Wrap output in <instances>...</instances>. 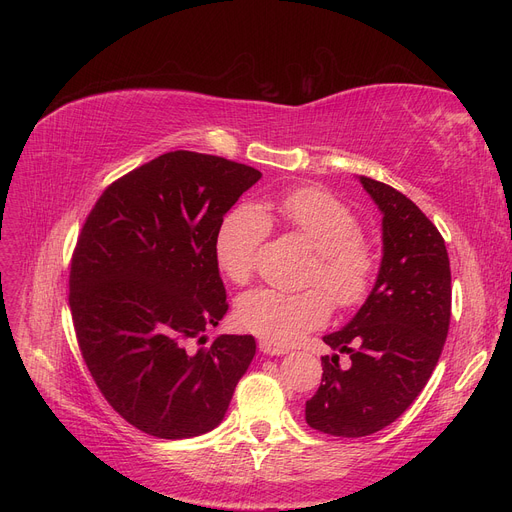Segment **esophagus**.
Masks as SVG:
<instances>
[{
    "label": "esophagus",
    "mask_w": 512,
    "mask_h": 512,
    "mask_svg": "<svg viewBox=\"0 0 512 512\" xmlns=\"http://www.w3.org/2000/svg\"><path fill=\"white\" fill-rule=\"evenodd\" d=\"M259 351L263 353V355H286L288 351L284 346H278V344H274V342H267V340H261L259 342Z\"/></svg>",
    "instance_id": "1"
}]
</instances>
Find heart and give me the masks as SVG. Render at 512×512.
<instances>
[{
	"mask_svg": "<svg viewBox=\"0 0 512 512\" xmlns=\"http://www.w3.org/2000/svg\"><path fill=\"white\" fill-rule=\"evenodd\" d=\"M274 226L305 240L315 251L309 282L327 290H251L236 303V321L242 330L288 346L326 324L332 313L330 298L340 309H353L369 297L378 274V251L361 234L351 207L321 188L303 186L261 205H238L224 215L213 251L230 282H249L257 251Z\"/></svg>",
	"mask_w": 512,
	"mask_h": 512,
	"instance_id": "1",
	"label": "heart"
}]
</instances>
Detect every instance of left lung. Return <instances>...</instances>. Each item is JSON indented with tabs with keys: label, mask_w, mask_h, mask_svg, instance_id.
<instances>
[{
	"label": "left lung",
	"mask_w": 512,
	"mask_h": 512,
	"mask_svg": "<svg viewBox=\"0 0 512 512\" xmlns=\"http://www.w3.org/2000/svg\"><path fill=\"white\" fill-rule=\"evenodd\" d=\"M359 180L384 213L380 274L351 324L324 336L351 365L321 357V384L305 405L309 427L342 438L380 432L413 405L442 355L452 305L438 228L396 188Z\"/></svg>",
	"instance_id": "1"
}]
</instances>
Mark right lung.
Segmentation results:
<instances>
[{
    "instance_id": "1",
    "label": "right lung",
    "mask_w": 512,
    "mask_h": 512,
    "mask_svg": "<svg viewBox=\"0 0 512 512\" xmlns=\"http://www.w3.org/2000/svg\"><path fill=\"white\" fill-rule=\"evenodd\" d=\"M259 178L218 155L170 151L107 186L78 234L68 301L80 355L110 407L149 436L218 427L255 357L253 336L191 342L205 344L228 311L215 232Z\"/></svg>"
}]
</instances>
